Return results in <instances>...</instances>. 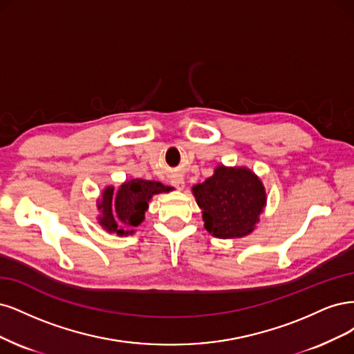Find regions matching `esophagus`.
<instances>
[{
	"label": "esophagus",
	"instance_id": "obj_1",
	"mask_svg": "<svg viewBox=\"0 0 354 354\" xmlns=\"http://www.w3.org/2000/svg\"><path fill=\"white\" fill-rule=\"evenodd\" d=\"M170 182H172V185H174L175 188H178V189H182V188L185 187L184 178H182V175H178V174L172 176V180H170Z\"/></svg>",
	"mask_w": 354,
	"mask_h": 354
}]
</instances>
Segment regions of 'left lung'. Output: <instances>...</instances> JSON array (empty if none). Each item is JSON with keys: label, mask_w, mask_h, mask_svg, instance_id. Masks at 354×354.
<instances>
[{"label": "left lung", "mask_w": 354, "mask_h": 354, "mask_svg": "<svg viewBox=\"0 0 354 354\" xmlns=\"http://www.w3.org/2000/svg\"><path fill=\"white\" fill-rule=\"evenodd\" d=\"M206 230L218 238L252 232L266 204L260 179L245 167L219 166L214 175L192 188Z\"/></svg>", "instance_id": "left-lung-1"}]
</instances>
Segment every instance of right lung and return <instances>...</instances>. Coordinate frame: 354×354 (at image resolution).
<instances>
[{
	"instance_id": "1",
	"label": "right lung",
	"mask_w": 354,
	"mask_h": 354,
	"mask_svg": "<svg viewBox=\"0 0 354 354\" xmlns=\"http://www.w3.org/2000/svg\"><path fill=\"white\" fill-rule=\"evenodd\" d=\"M170 188L157 180L132 179L119 188L115 194V188L109 187L102 192V200L98 203L101 210L100 225L109 232L119 235L129 234L123 231L122 225L127 227L138 226L144 221V213L148 209V201L158 192H167ZM133 232V231H131Z\"/></svg>"
}]
</instances>
